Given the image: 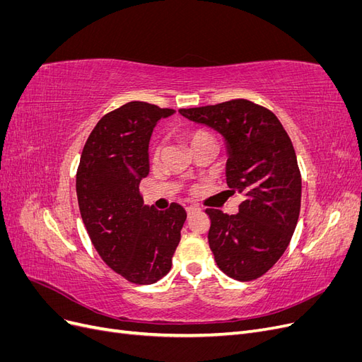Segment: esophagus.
<instances>
[{
    "mask_svg": "<svg viewBox=\"0 0 362 362\" xmlns=\"http://www.w3.org/2000/svg\"><path fill=\"white\" fill-rule=\"evenodd\" d=\"M185 211H187V214L190 216V214H193V213H196V211H199V208L194 206V205H190V206L185 208Z\"/></svg>",
    "mask_w": 362,
    "mask_h": 362,
    "instance_id": "obj_1",
    "label": "esophagus"
}]
</instances>
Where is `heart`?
<instances>
[{"mask_svg":"<svg viewBox=\"0 0 362 362\" xmlns=\"http://www.w3.org/2000/svg\"><path fill=\"white\" fill-rule=\"evenodd\" d=\"M206 140H213L211 134H208L206 131L204 129H193V131H187V133L184 134V141L185 144L189 145V148H193L198 144H202V141H206ZM160 154V149L156 148L154 149V156L158 157Z\"/></svg>","mask_w":362,"mask_h":362,"instance_id":"obj_1","label":"heart"}]
</instances>
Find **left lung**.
<instances>
[{"label": "left lung", "instance_id": "8db88e82", "mask_svg": "<svg viewBox=\"0 0 362 362\" xmlns=\"http://www.w3.org/2000/svg\"><path fill=\"white\" fill-rule=\"evenodd\" d=\"M180 113L225 139L228 192L243 201L237 214L206 208L208 245L225 275L257 279L286 252L299 218L302 178L287 131L266 107L247 100Z\"/></svg>", "mask_w": 362, "mask_h": 362}]
</instances>
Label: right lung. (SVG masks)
Masks as SVG:
<instances>
[{
	"instance_id": "obj_1",
	"label": "right lung",
	"mask_w": 362,
	"mask_h": 362,
	"mask_svg": "<svg viewBox=\"0 0 362 362\" xmlns=\"http://www.w3.org/2000/svg\"><path fill=\"white\" fill-rule=\"evenodd\" d=\"M175 110L131 101L100 119L87 137L76 170L84 226L105 264L146 286L168 275L185 222L184 208L144 204L139 184L149 173V140L157 122Z\"/></svg>"
}]
</instances>
